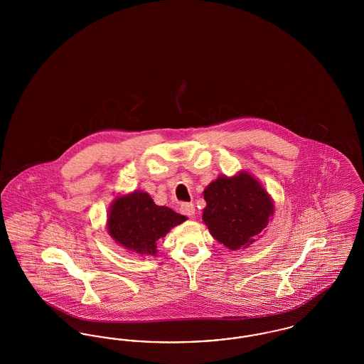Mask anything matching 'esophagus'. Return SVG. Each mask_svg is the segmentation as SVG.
I'll return each instance as SVG.
<instances>
[{
    "mask_svg": "<svg viewBox=\"0 0 364 364\" xmlns=\"http://www.w3.org/2000/svg\"><path fill=\"white\" fill-rule=\"evenodd\" d=\"M180 211H181L184 215L192 218V217L195 215V206H193L192 203H183V205L180 206Z\"/></svg>",
    "mask_w": 364,
    "mask_h": 364,
    "instance_id": "obj_1",
    "label": "esophagus"
}]
</instances>
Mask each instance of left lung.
Instances as JSON below:
<instances>
[{
    "mask_svg": "<svg viewBox=\"0 0 364 364\" xmlns=\"http://www.w3.org/2000/svg\"><path fill=\"white\" fill-rule=\"evenodd\" d=\"M203 198V224L230 251L257 242L273 220L276 208L270 193L247 171L218 176L205 188Z\"/></svg>",
    "mask_w": 364,
    "mask_h": 364,
    "instance_id": "obj_1",
    "label": "left lung"
}]
</instances>
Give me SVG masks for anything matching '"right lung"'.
Listing matches in <instances>:
<instances>
[{
	"instance_id": "add662e5",
	"label": "right lung",
	"mask_w": 364,
	"mask_h": 364,
	"mask_svg": "<svg viewBox=\"0 0 364 364\" xmlns=\"http://www.w3.org/2000/svg\"><path fill=\"white\" fill-rule=\"evenodd\" d=\"M187 220L166 206H158L144 191L116 196L109 208L106 229L122 248L139 255H156V242Z\"/></svg>"
}]
</instances>
